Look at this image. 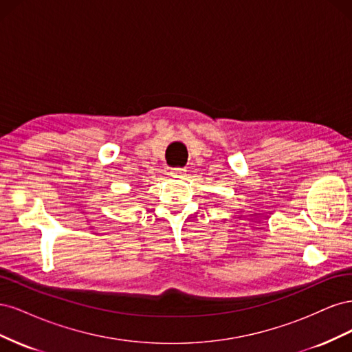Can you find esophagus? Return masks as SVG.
I'll list each match as a JSON object with an SVG mask.
<instances>
[{"label": "esophagus", "mask_w": 352, "mask_h": 352, "mask_svg": "<svg viewBox=\"0 0 352 352\" xmlns=\"http://www.w3.org/2000/svg\"><path fill=\"white\" fill-rule=\"evenodd\" d=\"M185 172H186V168H184V167H175L170 170V175H172L173 177H182L185 175Z\"/></svg>", "instance_id": "34e87169"}]
</instances>
